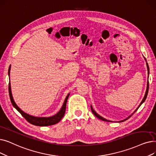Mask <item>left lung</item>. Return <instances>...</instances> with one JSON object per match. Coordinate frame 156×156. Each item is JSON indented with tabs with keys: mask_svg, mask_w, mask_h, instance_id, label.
<instances>
[{
	"mask_svg": "<svg viewBox=\"0 0 156 156\" xmlns=\"http://www.w3.org/2000/svg\"><path fill=\"white\" fill-rule=\"evenodd\" d=\"M146 60V59H145ZM147 69H148V74H149V67H148V64L147 63ZM148 82H147V90H146V93H145V96H144V99H143V100H142V101L141 102V103H140V105H139V106L137 108V109L134 111V112H136L138 108H139V107L142 105V103H143L144 101H145V99H146V98H147V94H148ZM90 108H91V110H92V113H93V114L95 116H96V117H98V119H99L100 120H103V121H106V122H112V121H110V120H106V119H105V118H103V117H102L101 116H100L99 115H98L96 112H95L94 110H93V108H92V106H90ZM133 114L131 115H130L129 117H127V119H126L125 120H122V121H120V122H124V121H125V120H126L127 119H128L129 118V117H131L132 115H133Z\"/></svg>",
	"mask_w": 156,
	"mask_h": 156,
	"instance_id": "1",
	"label": "left lung"
}]
</instances>
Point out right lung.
Instances as JSON below:
<instances>
[{
	"mask_svg": "<svg viewBox=\"0 0 156 156\" xmlns=\"http://www.w3.org/2000/svg\"><path fill=\"white\" fill-rule=\"evenodd\" d=\"M9 73H10V67H9V71H8L9 75ZM9 97H10V99H11L12 106H14L20 113H21L22 115L27 120V122H29V123H30L31 124H33V125L37 126H48L54 125V124L58 123L64 115L65 112H66V108L67 101L69 96V94L67 95L65 101H64L62 108L56 115H53L50 117H36L29 115L25 113L22 110H20V108L16 105V104L15 103V102L14 101V99H13L12 96L10 83H9Z\"/></svg>",
	"mask_w": 156,
	"mask_h": 156,
	"instance_id": "add662e5",
	"label": "right lung"
}]
</instances>
